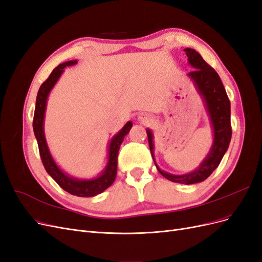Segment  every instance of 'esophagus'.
<instances>
[{
	"mask_svg": "<svg viewBox=\"0 0 262 262\" xmlns=\"http://www.w3.org/2000/svg\"><path fill=\"white\" fill-rule=\"evenodd\" d=\"M138 120L141 121V122H143V123H148L150 120H152V118H150V116L148 114L142 113L138 116Z\"/></svg>",
	"mask_w": 262,
	"mask_h": 262,
	"instance_id": "1",
	"label": "esophagus"
}]
</instances>
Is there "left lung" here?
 Segmentation results:
<instances>
[{
  "label": "left lung",
  "mask_w": 262,
  "mask_h": 262,
  "mask_svg": "<svg viewBox=\"0 0 262 262\" xmlns=\"http://www.w3.org/2000/svg\"><path fill=\"white\" fill-rule=\"evenodd\" d=\"M185 51L189 66L194 69L187 75L193 82L196 92L202 98L211 124L213 140L209 152L194 170L184 175H173L158 167L154 156V134L148 128L146 129V133L150 154L161 175L172 182L192 185L207 179L217 168L222 158L226 153L232 138L231 102L219 74L203 60L201 54L190 48H186Z\"/></svg>",
  "instance_id": "obj_1"
}]
</instances>
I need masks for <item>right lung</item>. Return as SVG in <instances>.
Returning a JSON list of instances; mask_svg holds the SVG:
<instances>
[{
	"label": "right lung",
	"instance_id": "right-lung-1",
	"mask_svg": "<svg viewBox=\"0 0 262 262\" xmlns=\"http://www.w3.org/2000/svg\"><path fill=\"white\" fill-rule=\"evenodd\" d=\"M77 60H71L63 62L55 68L50 76L47 78V81L42 83L40 89L37 94L36 99V107H35V115H34V122L33 128L36 140L38 142L39 153L42 164L47 172L55 180V182L67 192L76 195V196H95L102 191H105L114 184V181L117 176V165H118V152L120 145L123 142L124 137L130 132L132 128V122L128 121L122 129L117 132L115 136L110 139L108 144V153H107V164L105 168L101 170L99 175L93 178H77L73 177L67 173L64 170H62L60 166L55 163L54 158L51 155L48 143L46 140L45 134V116H46V108L47 101L50 95V92L53 90L54 85L57 84L59 78L64 72L67 67L75 66Z\"/></svg>",
	"mask_w": 262,
	"mask_h": 262
}]
</instances>
